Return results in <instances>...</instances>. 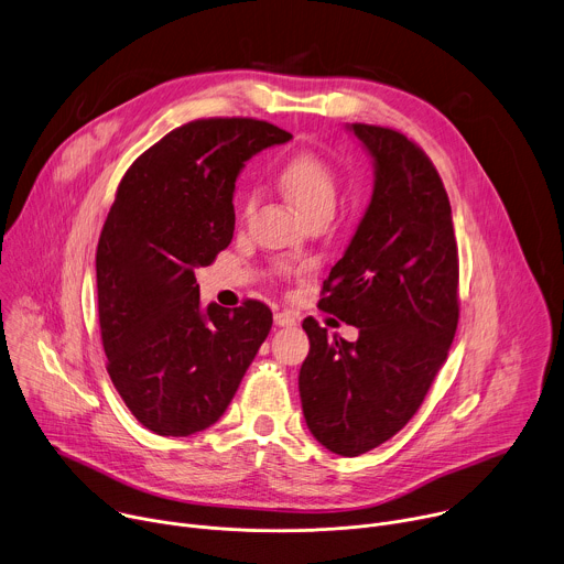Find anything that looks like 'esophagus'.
Segmentation results:
<instances>
[{
    "mask_svg": "<svg viewBox=\"0 0 564 564\" xmlns=\"http://www.w3.org/2000/svg\"><path fill=\"white\" fill-rule=\"evenodd\" d=\"M274 324H276L279 328H292V326H296V314H292V312H288V310L276 312V314H274Z\"/></svg>",
    "mask_w": 564,
    "mask_h": 564,
    "instance_id": "obj_1",
    "label": "esophagus"
}]
</instances>
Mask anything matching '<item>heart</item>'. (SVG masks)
Segmentation results:
<instances>
[{"label": "heart", "mask_w": 564, "mask_h": 564, "mask_svg": "<svg viewBox=\"0 0 564 564\" xmlns=\"http://www.w3.org/2000/svg\"><path fill=\"white\" fill-rule=\"evenodd\" d=\"M279 183L290 203L305 218L324 209L335 212L339 181L333 167L316 153H299L290 158L279 174Z\"/></svg>", "instance_id": "1"}]
</instances>
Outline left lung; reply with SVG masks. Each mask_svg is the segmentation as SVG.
Wrapping results in <instances>:
<instances>
[{"instance_id": "obj_1", "label": "left lung", "mask_w": 564, "mask_h": 564, "mask_svg": "<svg viewBox=\"0 0 564 564\" xmlns=\"http://www.w3.org/2000/svg\"><path fill=\"white\" fill-rule=\"evenodd\" d=\"M348 131L372 158V196L318 307L359 337H328L307 316L299 392L314 440L355 457L390 440L422 406L457 330L459 265L451 203L429 155L392 129Z\"/></svg>"}]
</instances>
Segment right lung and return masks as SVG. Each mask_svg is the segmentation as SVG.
Here are the masks:
<instances>
[{
	"mask_svg": "<svg viewBox=\"0 0 564 564\" xmlns=\"http://www.w3.org/2000/svg\"><path fill=\"white\" fill-rule=\"evenodd\" d=\"M292 135L252 118L183 124L124 174L98 254L109 377L155 435L187 437L227 411L272 328L265 303L200 305L194 270L234 234V183L259 151Z\"/></svg>",
	"mask_w": 564,
	"mask_h": 564,
	"instance_id": "right-lung-1",
	"label": "right lung"
}]
</instances>
